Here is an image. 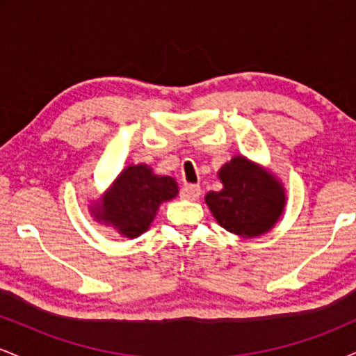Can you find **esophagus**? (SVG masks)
I'll list each match as a JSON object with an SVG mask.
<instances>
[{"label": "esophagus", "mask_w": 356, "mask_h": 356, "mask_svg": "<svg viewBox=\"0 0 356 356\" xmlns=\"http://www.w3.org/2000/svg\"><path fill=\"white\" fill-rule=\"evenodd\" d=\"M181 195L184 199H187V201H195V199H199V195H201V187L199 186H184L182 191H181Z\"/></svg>", "instance_id": "1"}]
</instances>
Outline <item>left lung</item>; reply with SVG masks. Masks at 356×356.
<instances>
[{
	"label": "left lung",
	"mask_w": 356,
	"mask_h": 356,
	"mask_svg": "<svg viewBox=\"0 0 356 356\" xmlns=\"http://www.w3.org/2000/svg\"><path fill=\"white\" fill-rule=\"evenodd\" d=\"M222 189L211 191L206 204L226 231L239 238L264 234L283 216L284 187L271 172L236 155L218 172Z\"/></svg>",
	"instance_id": "obj_1"
}]
</instances>
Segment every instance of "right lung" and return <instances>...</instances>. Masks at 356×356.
I'll list each match as a JSON object with an SVG mask.
<instances>
[{
	"label": "right lung",
	"mask_w": 356,
	"mask_h": 356,
	"mask_svg": "<svg viewBox=\"0 0 356 356\" xmlns=\"http://www.w3.org/2000/svg\"><path fill=\"white\" fill-rule=\"evenodd\" d=\"M177 192V182L169 175H155L145 164L129 165L93 204L92 216L134 239L149 229L159 206L174 199Z\"/></svg>",
	"instance_id": "add662e5"
}]
</instances>
